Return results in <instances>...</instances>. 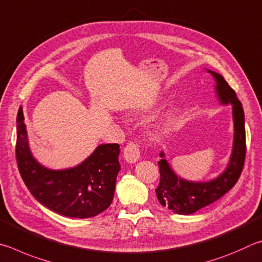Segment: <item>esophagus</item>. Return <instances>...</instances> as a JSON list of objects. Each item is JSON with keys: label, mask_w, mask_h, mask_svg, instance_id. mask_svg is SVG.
Masks as SVG:
<instances>
[{"label": "esophagus", "mask_w": 262, "mask_h": 262, "mask_svg": "<svg viewBox=\"0 0 262 262\" xmlns=\"http://www.w3.org/2000/svg\"><path fill=\"white\" fill-rule=\"evenodd\" d=\"M123 158L127 163H136L140 158L139 146L135 143H128L123 150Z\"/></svg>", "instance_id": "obj_1"}]
</instances>
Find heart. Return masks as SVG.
<instances>
[{
    "label": "heart",
    "mask_w": 262,
    "mask_h": 262,
    "mask_svg": "<svg viewBox=\"0 0 262 262\" xmlns=\"http://www.w3.org/2000/svg\"><path fill=\"white\" fill-rule=\"evenodd\" d=\"M162 135H163V132H160V134H158V135H157V137L159 138V137H161Z\"/></svg>",
    "instance_id": "b5f03b06"
}]
</instances>
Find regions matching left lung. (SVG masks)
<instances>
[{
    "label": "left lung",
    "instance_id": "left-lung-1",
    "mask_svg": "<svg viewBox=\"0 0 262 262\" xmlns=\"http://www.w3.org/2000/svg\"><path fill=\"white\" fill-rule=\"evenodd\" d=\"M215 80V92L221 104H231L233 119V144L228 166L222 173L207 182L186 181L172 170L163 152L158 162L160 168V184L157 196L160 204L171 212L182 215L193 214L206 207L231 190L241 176L246 153L245 116L241 101L224 78L217 72L206 70Z\"/></svg>",
    "mask_w": 262,
    "mask_h": 262
}]
</instances>
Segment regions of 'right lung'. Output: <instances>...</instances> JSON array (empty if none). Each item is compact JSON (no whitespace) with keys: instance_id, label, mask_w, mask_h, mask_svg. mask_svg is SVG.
<instances>
[{"instance_id":"add662e5","label":"right lung","mask_w":262,"mask_h":262,"mask_svg":"<svg viewBox=\"0 0 262 262\" xmlns=\"http://www.w3.org/2000/svg\"><path fill=\"white\" fill-rule=\"evenodd\" d=\"M119 150L118 144H102L76 167L49 169L32 154L24 114L18 112L16 158L20 176L41 205L63 216L93 217L109 207L121 170Z\"/></svg>"}]
</instances>
